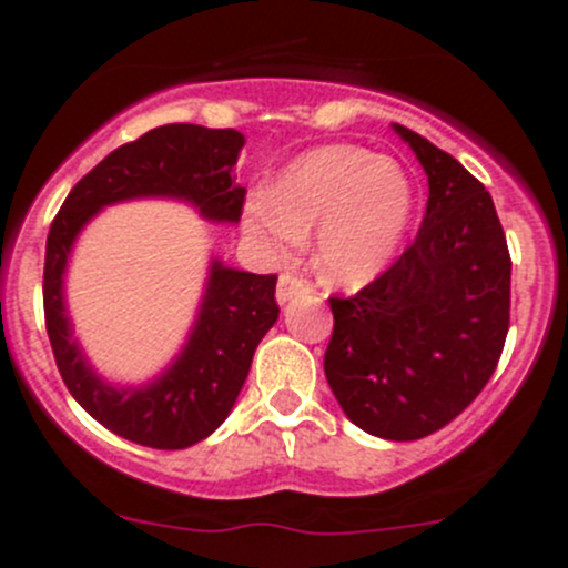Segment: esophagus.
Segmentation results:
<instances>
[{"label":"esophagus","instance_id":"1","mask_svg":"<svg viewBox=\"0 0 568 568\" xmlns=\"http://www.w3.org/2000/svg\"><path fill=\"white\" fill-rule=\"evenodd\" d=\"M311 288H313V285L307 283V280L296 277V274H283V277L277 280V302H280V305H285L291 296L305 294V291H311Z\"/></svg>","mask_w":568,"mask_h":568}]
</instances>
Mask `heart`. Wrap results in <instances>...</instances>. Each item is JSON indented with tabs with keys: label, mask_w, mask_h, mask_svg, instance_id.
I'll return each instance as SVG.
<instances>
[{
	"label": "heart",
	"mask_w": 568,
	"mask_h": 568,
	"mask_svg": "<svg viewBox=\"0 0 568 568\" xmlns=\"http://www.w3.org/2000/svg\"><path fill=\"white\" fill-rule=\"evenodd\" d=\"M415 183L400 162L359 145H321L296 156L272 192L252 194L244 222L263 247L294 257L316 227V266L329 283L376 277L409 231Z\"/></svg>",
	"instance_id": "1"
}]
</instances>
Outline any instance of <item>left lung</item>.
<instances>
[{"instance_id":"left-lung-1","label":"left lung","mask_w":568,"mask_h":568,"mask_svg":"<svg viewBox=\"0 0 568 568\" xmlns=\"http://www.w3.org/2000/svg\"><path fill=\"white\" fill-rule=\"evenodd\" d=\"M428 175L415 242L357 294L329 296L324 374L354 426L393 443L428 437L491 379L511 316V255L484 183L406 125Z\"/></svg>"}]
</instances>
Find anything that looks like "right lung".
Segmentation results:
<instances>
[{"mask_svg": "<svg viewBox=\"0 0 568 568\" xmlns=\"http://www.w3.org/2000/svg\"><path fill=\"white\" fill-rule=\"evenodd\" d=\"M244 136L236 129L170 123L125 142L95 164L51 222L45 239L43 313L62 382L84 412L118 437L156 450H181L225 423L250 374L252 354L280 316L277 274H252L211 263L203 305L186 346L145 387H112L73 341L62 274L79 231L104 205L134 197H178L205 220L239 222L247 189L233 168Z\"/></svg>", "mask_w": 568, "mask_h": 568, "instance_id": "obj_1", "label": "right lung"}]
</instances>
